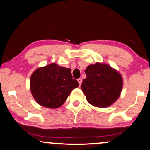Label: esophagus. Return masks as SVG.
Listing matches in <instances>:
<instances>
[{
    "label": "esophagus",
    "instance_id": "34e87169",
    "mask_svg": "<svg viewBox=\"0 0 150 150\" xmlns=\"http://www.w3.org/2000/svg\"><path fill=\"white\" fill-rule=\"evenodd\" d=\"M77 81H78V83H79V86H80L81 84V82H82V79H81V78H79L78 79H77Z\"/></svg>",
    "mask_w": 150,
    "mask_h": 150
}]
</instances>
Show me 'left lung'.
<instances>
[{
  "instance_id": "left-lung-1",
  "label": "left lung",
  "mask_w": 150,
  "mask_h": 150,
  "mask_svg": "<svg viewBox=\"0 0 150 150\" xmlns=\"http://www.w3.org/2000/svg\"><path fill=\"white\" fill-rule=\"evenodd\" d=\"M86 78L81 88L90 104L98 108L110 106L120 97L123 88L122 75L117 70L104 63L88 66Z\"/></svg>"
}]
</instances>
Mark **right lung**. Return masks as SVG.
<instances>
[{
  "mask_svg": "<svg viewBox=\"0 0 150 150\" xmlns=\"http://www.w3.org/2000/svg\"><path fill=\"white\" fill-rule=\"evenodd\" d=\"M71 70L55 63L40 67L32 73L30 91L35 101L42 106L57 108L63 105L70 93L78 87Z\"/></svg>",
  "mask_w": 150,
  "mask_h": 150,
  "instance_id": "add662e5",
  "label": "right lung"
}]
</instances>
